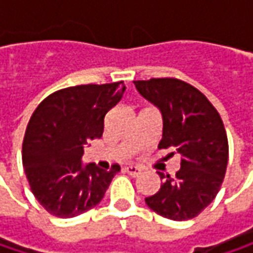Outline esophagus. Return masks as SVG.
Segmentation results:
<instances>
[{
  "label": "esophagus",
  "instance_id": "34e87169",
  "mask_svg": "<svg viewBox=\"0 0 253 253\" xmlns=\"http://www.w3.org/2000/svg\"><path fill=\"white\" fill-rule=\"evenodd\" d=\"M125 170H126V173H128L131 177L140 176V173H142V170H140L139 167H134V166H128Z\"/></svg>",
  "mask_w": 253,
  "mask_h": 253
}]
</instances>
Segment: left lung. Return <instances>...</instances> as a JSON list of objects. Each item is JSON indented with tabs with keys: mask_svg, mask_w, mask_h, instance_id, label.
Returning <instances> with one entry per match:
<instances>
[{
	"mask_svg": "<svg viewBox=\"0 0 253 253\" xmlns=\"http://www.w3.org/2000/svg\"><path fill=\"white\" fill-rule=\"evenodd\" d=\"M134 86L163 114L158 148L181 155L176 177L158 173L161 189L145 202L158 215L174 221L195 218L214 201L226 176L228 140L224 123L210 99L180 79L134 80Z\"/></svg>",
	"mask_w": 253,
	"mask_h": 253,
	"instance_id": "obj_1",
	"label": "left lung"
}]
</instances>
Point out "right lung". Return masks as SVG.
<instances>
[{"instance_id": "obj_1", "label": "right lung", "mask_w": 253, "mask_h": 253, "mask_svg": "<svg viewBox=\"0 0 253 253\" xmlns=\"http://www.w3.org/2000/svg\"><path fill=\"white\" fill-rule=\"evenodd\" d=\"M123 82L77 84L48 95L26 127L22 160L32 193L46 212L77 217L96 207L120 166L87 164L83 146L102 136L107 113L123 98Z\"/></svg>"}]
</instances>
